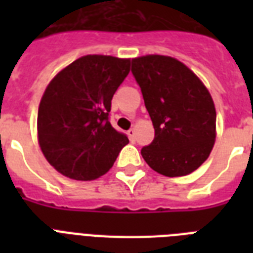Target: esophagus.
I'll return each instance as SVG.
<instances>
[{
	"label": "esophagus",
	"instance_id": "1",
	"mask_svg": "<svg viewBox=\"0 0 253 253\" xmlns=\"http://www.w3.org/2000/svg\"><path fill=\"white\" fill-rule=\"evenodd\" d=\"M127 136H128V139H130L131 142H134V140H135V130H134V128H131V130L127 131Z\"/></svg>",
	"mask_w": 253,
	"mask_h": 253
}]
</instances>
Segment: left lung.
<instances>
[{
	"mask_svg": "<svg viewBox=\"0 0 253 253\" xmlns=\"http://www.w3.org/2000/svg\"><path fill=\"white\" fill-rule=\"evenodd\" d=\"M131 71L155 128L152 143L142 148L143 159L163 176L194 172L216 138V111L208 87L184 63L164 55L135 57Z\"/></svg>",
	"mask_w": 253,
	"mask_h": 253,
	"instance_id": "8db88e82",
	"label": "left lung"
}]
</instances>
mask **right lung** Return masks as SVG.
I'll use <instances>...</instances> for the list:
<instances>
[{
	"mask_svg": "<svg viewBox=\"0 0 253 253\" xmlns=\"http://www.w3.org/2000/svg\"><path fill=\"white\" fill-rule=\"evenodd\" d=\"M130 72V59L86 55L61 69L38 110V142L47 162L79 181L109 172L128 143L109 122L113 95Z\"/></svg>",
	"mask_w": 253,
	"mask_h": 253,
	"instance_id": "right-lung-1",
	"label": "right lung"
}]
</instances>
